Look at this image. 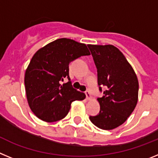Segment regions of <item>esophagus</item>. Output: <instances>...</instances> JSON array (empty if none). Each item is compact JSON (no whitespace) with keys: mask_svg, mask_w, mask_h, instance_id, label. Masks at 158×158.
<instances>
[{"mask_svg":"<svg viewBox=\"0 0 158 158\" xmlns=\"http://www.w3.org/2000/svg\"><path fill=\"white\" fill-rule=\"evenodd\" d=\"M85 96H86V99H87L88 100H91V99H92L91 94H90V93H89V91H86L85 92Z\"/></svg>","mask_w":158,"mask_h":158,"instance_id":"1","label":"esophagus"}]
</instances>
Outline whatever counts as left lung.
<instances>
[{"mask_svg":"<svg viewBox=\"0 0 158 158\" xmlns=\"http://www.w3.org/2000/svg\"><path fill=\"white\" fill-rule=\"evenodd\" d=\"M88 46L97 68L98 85L107 88L104 96L97 99L100 106L99 115L89 118L100 129L113 130L122 125L136 107L138 77L131 64L115 46Z\"/></svg>","mask_w":158,"mask_h":158,"instance_id":"8db88e82","label":"left lung"}]
</instances>
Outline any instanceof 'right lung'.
<instances>
[{"mask_svg": "<svg viewBox=\"0 0 158 158\" xmlns=\"http://www.w3.org/2000/svg\"><path fill=\"white\" fill-rule=\"evenodd\" d=\"M85 43L62 38L48 43L33 55L24 76L28 105L36 117L52 123L68 114L72 102L83 100L85 94L72 87L69 64L76 58L89 55Z\"/></svg>", "mask_w": 158, "mask_h": 158, "instance_id": "add662e5", "label": "right lung"}]
</instances>
